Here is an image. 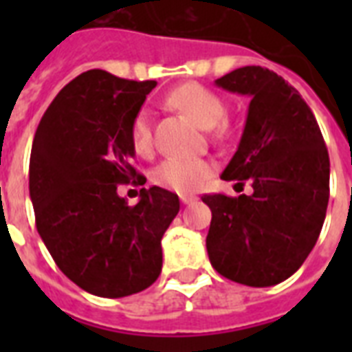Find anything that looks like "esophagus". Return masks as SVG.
Segmentation results:
<instances>
[{
  "instance_id": "1",
  "label": "esophagus",
  "mask_w": 352,
  "mask_h": 352,
  "mask_svg": "<svg viewBox=\"0 0 352 352\" xmlns=\"http://www.w3.org/2000/svg\"><path fill=\"white\" fill-rule=\"evenodd\" d=\"M197 201V197L195 195H181V203L182 204H192Z\"/></svg>"
}]
</instances>
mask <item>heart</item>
Segmentation results:
<instances>
[{"label": "heart", "instance_id": "b5f03b06", "mask_svg": "<svg viewBox=\"0 0 352 352\" xmlns=\"http://www.w3.org/2000/svg\"><path fill=\"white\" fill-rule=\"evenodd\" d=\"M168 104L192 118L204 129H217V135H225L226 127L223 118L226 117V104L219 93L197 82H186L168 95ZM131 142L138 153H148L153 144L151 113L148 109L137 113L131 124ZM212 173V164L204 159H173L164 160L155 170L153 181L162 188L177 193H192L203 186Z\"/></svg>", "mask_w": 352, "mask_h": 352}]
</instances>
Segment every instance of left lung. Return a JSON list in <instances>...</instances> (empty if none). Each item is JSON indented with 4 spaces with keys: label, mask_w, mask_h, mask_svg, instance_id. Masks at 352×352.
Wrapping results in <instances>:
<instances>
[{
    "label": "left lung",
    "mask_w": 352,
    "mask_h": 352,
    "mask_svg": "<svg viewBox=\"0 0 352 352\" xmlns=\"http://www.w3.org/2000/svg\"><path fill=\"white\" fill-rule=\"evenodd\" d=\"M250 96L239 148L221 179L252 193L203 195L212 210V267L248 287L290 278L311 254L329 204V153L311 107L279 74L246 65L215 80Z\"/></svg>",
    "instance_id": "8db88e82"
}]
</instances>
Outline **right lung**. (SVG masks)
Segmentation results:
<instances>
[{"instance_id":"add662e5","label":"right lung","mask_w":352,"mask_h":352,"mask_svg":"<svg viewBox=\"0 0 352 352\" xmlns=\"http://www.w3.org/2000/svg\"><path fill=\"white\" fill-rule=\"evenodd\" d=\"M155 85L85 71L47 107L30 149L38 234L58 268L100 298L137 294L157 281L160 239L181 208L164 188H142L135 206L117 192L144 184L133 166L131 124Z\"/></svg>"}]
</instances>
